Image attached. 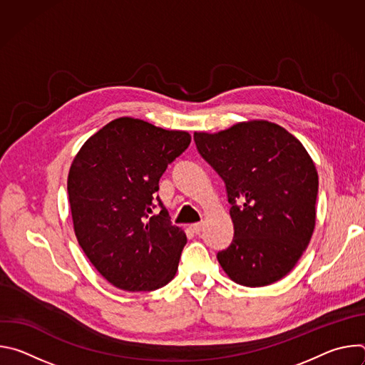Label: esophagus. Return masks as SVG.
Wrapping results in <instances>:
<instances>
[{
	"instance_id": "obj_1",
	"label": "esophagus",
	"mask_w": 365,
	"mask_h": 365,
	"mask_svg": "<svg viewBox=\"0 0 365 365\" xmlns=\"http://www.w3.org/2000/svg\"><path fill=\"white\" fill-rule=\"evenodd\" d=\"M190 230L195 232V234H199L202 230H203V222H197V224H192L190 225Z\"/></svg>"
}]
</instances>
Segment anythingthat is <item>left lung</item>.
Listing matches in <instances>:
<instances>
[{"instance_id": "8db88e82", "label": "left lung", "mask_w": 365, "mask_h": 365, "mask_svg": "<svg viewBox=\"0 0 365 365\" xmlns=\"http://www.w3.org/2000/svg\"><path fill=\"white\" fill-rule=\"evenodd\" d=\"M202 158L227 186L231 245L217 258L247 287L269 286L297 264L317 222L318 172L303 144L283 127L252 120L218 133H195Z\"/></svg>"}]
</instances>
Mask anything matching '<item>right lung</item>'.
<instances>
[{
  "label": "right lung",
  "mask_w": 365,
  "mask_h": 365,
  "mask_svg": "<svg viewBox=\"0 0 365 365\" xmlns=\"http://www.w3.org/2000/svg\"><path fill=\"white\" fill-rule=\"evenodd\" d=\"M190 134L121 117L91 135L71 165L68 193L75 235L99 274L127 292L166 286L186 234L172 225L155 192ZM163 211L151 216L155 200Z\"/></svg>",
  "instance_id": "obj_1"
}]
</instances>
